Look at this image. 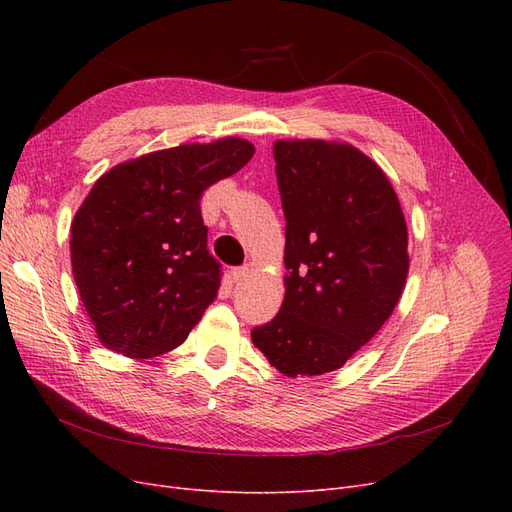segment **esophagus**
I'll list each match as a JSON object with an SVG mask.
<instances>
[{"label": "esophagus", "mask_w": 512, "mask_h": 512, "mask_svg": "<svg viewBox=\"0 0 512 512\" xmlns=\"http://www.w3.org/2000/svg\"><path fill=\"white\" fill-rule=\"evenodd\" d=\"M250 271H252V265H243V267H235L230 271V277H232V282H241V280H245L247 275H250Z\"/></svg>", "instance_id": "esophagus-1"}]
</instances>
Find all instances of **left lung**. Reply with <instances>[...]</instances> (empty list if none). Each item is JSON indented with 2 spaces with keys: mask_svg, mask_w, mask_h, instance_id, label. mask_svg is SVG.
<instances>
[{
  "mask_svg": "<svg viewBox=\"0 0 512 512\" xmlns=\"http://www.w3.org/2000/svg\"><path fill=\"white\" fill-rule=\"evenodd\" d=\"M286 218V297L252 331L288 378L344 367L389 320L406 286L408 228L384 170L348 143L273 145Z\"/></svg>",
  "mask_w": 512,
  "mask_h": 512,
  "instance_id": "8db88e82",
  "label": "left lung"
}]
</instances>
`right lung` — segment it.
Returning a JSON list of instances; mask_svg holds the SVG:
<instances>
[{
	"label": "right lung",
	"mask_w": 512,
	"mask_h": 512,
	"mask_svg": "<svg viewBox=\"0 0 512 512\" xmlns=\"http://www.w3.org/2000/svg\"><path fill=\"white\" fill-rule=\"evenodd\" d=\"M254 156L245 138L145 153L104 173L72 220L74 282L100 342L130 359L177 348L218 297L200 196Z\"/></svg>",
	"instance_id": "1"
}]
</instances>
